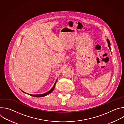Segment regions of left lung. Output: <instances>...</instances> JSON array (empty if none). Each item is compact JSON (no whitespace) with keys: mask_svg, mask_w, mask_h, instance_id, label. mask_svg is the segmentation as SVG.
Segmentation results:
<instances>
[{"mask_svg":"<svg viewBox=\"0 0 124 124\" xmlns=\"http://www.w3.org/2000/svg\"><path fill=\"white\" fill-rule=\"evenodd\" d=\"M107 42H108V47H109V48H110V41H109V40L108 39H107Z\"/></svg>","mask_w":124,"mask_h":124,"instance_id":"8db88e82","label":"left lung"}]
</instances>
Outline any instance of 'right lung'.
<instances>
[{
	"mask_svg": "<svg viewBox=\"0 0 124 124\" xmlns=\"http://www.w3.org/2000/svg\"><path fill=\"white\" fill-rule=\"evenodd\" d=\"M56 81H57V80L56 81L55 83H54V87H53L51 88V89L49 91H48V92H46V93H44V94H38V95H31V94H27V93H25V92H23V91H22V90H21V91H22L24 93L27 94H28V95H29L31 96H33V97H43L46 96V95H47L49 94L50 93H51L53 91V90H54V88H55V84H56Z\"/></svg>",
	"mask_w": 124,
	"mask_h": 124,
	"instance_id": "1",
	"label": "right lung"
}]
</instances>
